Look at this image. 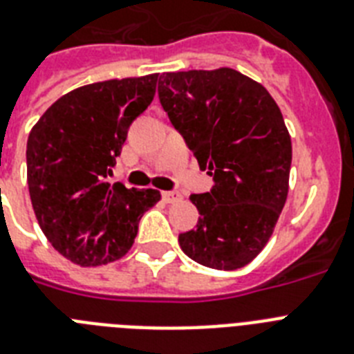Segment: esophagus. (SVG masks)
Listing matches in <instances>:
<instances>
[{
    "mask_svg": "<svg viewBox=\"0 0 354 354\" xmlns=\"http://www.w3.org/2000/svg\"><path fill=\"white\" fill-rule=\"evenodd\" d=\"M161 196H163V200H165L167 204H176V202L182 200V194L176 193V191H163Z\"/></svg>",
    "mask_w": 354,
    "mask_h": 354,
    "instance_id": "esophagus-1",
    "label": "esophagus"
}]
</instances>
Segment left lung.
I'll return each instance as SVG.
<instances>
[{"instance_id":"8db88e82","label":"left lung","mask_w":354,"mask_h":354,"mask_svg":"<svg viewBox=\"0 0 354 354\" xmlns=\"http://www.w3.org/2000/svg\"><path fill=\"white\" fill-rule=\"evenodd\" d=\"M158 95L189 150L215 185L191 194L196 230L180 233L183 253L215 270L257 257L288 194L292 141L263 84L232 68L163 73Z\"/></svg>"}]
</instances>
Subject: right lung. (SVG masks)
Segmentation results:
<instances>
[{
	"label": "right lung",
	"mask_w": 354,
	"mask_h": 354,
	"mask_svg": "<svg viewBox=\"0 0 354 354\" xmlns=\"http://www.w3.org/2000/svg\"><path fill=\"white\" fill-rule=\"evenodd\" d=\"M160 73L80 86L38 119L27 139L30 204L51 246L79 266L124 257L156 189L108 183L128 127L156 95Z\"/></svg>",
	"instance_id": "add662e5"
}]
</instances>
